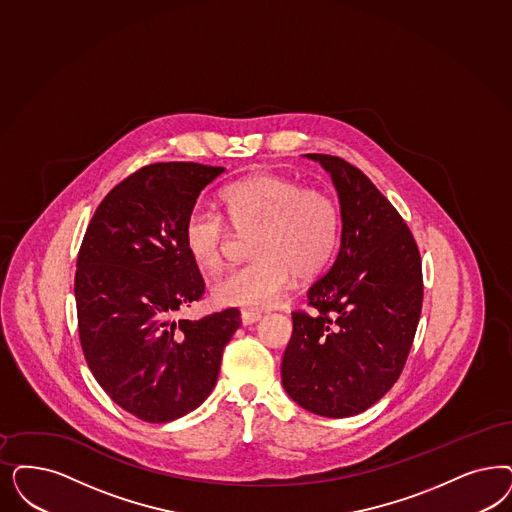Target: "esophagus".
<instances>
[{
    "instance_id": "1",
    "label": "esophagus",
    "mask_w": 512,
    "mask_h": 512,
    "mask_svg": "<svg viewBox=\"0 0 512 512\" xmlns=\"http://www.w3.org/2000/svg\"><path fill=\"white\" fill-rule=\"evenodd\" d=\"M261 319V312L255 310H242V325H253Z\"/></svg>"
}]
</instances>
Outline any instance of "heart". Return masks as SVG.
I'll list each match as a JSON object with an SVG mask.
<instances>
[{
    "instance_id": "1",
    "label": "heart",
    "mask_w": 512,
    "mask_h": 512,
    "mask_svg": "<svg viewBox=\"0 0 512 512\" xmlns=\"http://www.w3.org/2000/svg\"><path fill=\"white\" fill-rule=\"evenodd\" d=\"M219 204L221 213L193 208L181 230L189 257L206 272L225 263L228 222L238 234H251V261L213 282L212 299L219 306H270L289 287L291 274L297 280L316 278L335 257L342 215L335 196L323 187L253 174L223 187Z\"/></svg>"
}]
</instances>
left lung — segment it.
<instances>
[{
    "label": "left lung",
    "instance_id": "left-lung-1",
    "mask_svg": "<svg viewBox=\"0 0 512 512\" xmlns=\"http://www.w3.org/2000/svg\"><path fill=\"white\" fill-rule=\"evenodd\" d=\"M331 174L342 215L340 249L293 312L283 388L302 408L348 418L388 393L405 369L422 314V259L405 219L369 177L310 153Z\"/></svg>",
    "mask_w": 512,
    "mask_h": 512
}]
</instances>
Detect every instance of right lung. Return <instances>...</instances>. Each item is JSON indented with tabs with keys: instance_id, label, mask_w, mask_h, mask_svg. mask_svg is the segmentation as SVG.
<instances>
[{
	"instance_id": "obj_1",
	"label": "right lung",
	"mask_w": 512,
	"mask_h": 512,
	"mask_svg": "<svg viewBox=\"0 0 512 512\" xmlns=\"http://www.w3.org/2000/svg\"><path fill=\"white\" fill-rule=\"evenodd\" d=\"M223 172L198 162L143 166L100 202L77 255V329L90 372L143 422H172L202 405L242 323L236 308L179 318L206 289L183 246V221Z\"/></svg>"
}]
</instances>
